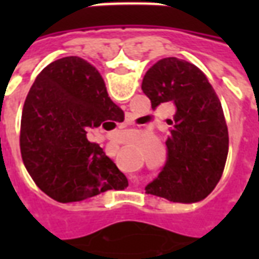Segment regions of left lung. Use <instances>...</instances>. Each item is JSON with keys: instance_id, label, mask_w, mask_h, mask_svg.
Wrapping results in <instances>:
<instances>
[{"instance_id": "8db88e82", "label": "left lung", "mask_w": 259, "mask_h": 259, "mask_svg": "<svg viewBox=\"0 0 259 259\" xmlns=\"http://www.w3.org/2000/svg\"><path fill=\"white\" fill-rule=\"evenodd\" d=\"M151 107L174 102L169 119L168 157L147 194L174 202H197L209 194L223 174L229 133L222 105L206 76L185 59L163 58L147 70L141 84Z\"/></svg>"}]
</instances>
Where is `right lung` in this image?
I'll return each instance as SVG.
<instances>
[{"instance_id":"1","label":"right lung","mask_w":259,"mask_h":259,"mask_svg":"<svg viewBox=\"0 0 259 259\" xmlns=\"http://www.w3.org/2000/svg\"><path fill=\"white\" fill-rule=\"evenodd\" d=\"M122 120L123 111L108 97L93 65L79 57L51 62L36 77L22 111L20 152L31 179L59 202L126 187V176L85 136Z\"/></svg>"}]
</instances>
